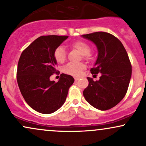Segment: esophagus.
Masks as SVG:
<instances>
[{"label":"esophagus","instance_id":"esophagus-1","mask_svg":"<svg viewBox=\"0 0 146 146\" xmlns=\"http://www.w3.org/2000/svg\"><path fill=\"white\" fill-rule=\"evenodd\" d=\"M78 80H79V78H75V82L78 81Z\"/></svg>","mask_w":146,"mask_h":146}]
</instances>
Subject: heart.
Returning a JSON list of instances; mask_svg holds the SVG:
<instances>
[{"mask_svg": "<svg viewBox=\"0 0 146 146\" xmlns=\"http://www.w3.org/2000/svg\"><path fill=\"white\" fill-rule=\"evenodd\" d=\"M70 46L72 48H75L82 54L83 58L86 60L90 58V46L82 40H77L72 42ZM54 58L58 63H62L65 61L66 58V52L63 46H58L54 51ZM85 68V64L82 62L74 64L68 63L64 66L63 71L68 75L73 76H79L82 71Z\"/></svg>", "mask_w": 146, "mask_h": 146, "instance_id": "b5f03b06", "label": "heart"}]
</instances>
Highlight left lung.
Instances as JSON below:
<instances>
[{"label": "left lung", "instance_id": "left-lung-1", "mask_svg": "<svg viewBox=\"0 0 146 146\" xmlns=\"http://www.w3.org/2000/svg\"><path fill=\"white\" fill-rule=\"evenodd\" d=\"M82 36L96 45L98 59L90 72L95 75L101 73L97 81L87 78L88 86L84 90V97L97 109H110L123 100L128 90L132 75L128 53L121 41L110 33L100 31Z\"/></svg>", "mask_w": 146, "mask_h": 146}]
</instances>
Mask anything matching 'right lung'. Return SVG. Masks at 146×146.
<instances>
[{"label":"right lung","instance_id":"obj_1","mask_svg":"<svg viewBox=\"0 0 146 146\" xmlns=\"http://www.w3.org/2000/svg\"><path fill=\"white\" fill-rule=\"evenodd\" d=\"M68 36H43L22 53L18 64L17 82L25 102L38 113H54L66 101L68 88L74 82L71 75H60L58 82L50 77L57 73L55 49Z\"/></svg>","mask_w":146,"mask_h":146}]
</instances>
